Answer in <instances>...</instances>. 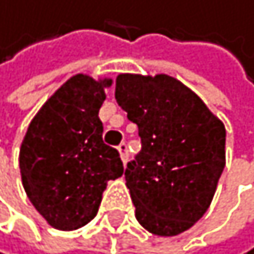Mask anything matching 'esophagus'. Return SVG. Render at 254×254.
I'll use <instances>...</instances> for the list:
<instances>
[{
    "mask_svg": "<svg viewBox=\"0 0 254 254\" xmlns=\"http://www.w3.org/2000/svg\"><path fill=\"white\" fill-rule=\"evenodd\" d=\"M118 152H120V158H122L123 165L128 163V158H129V153H128V144L122 142L118 145Z\"/></svg>",
    "mask_w": 254,
    "mask_h": 254,
    "instance_id": "esophagus-1",
    "label": "esophagus"
}]
</instances>
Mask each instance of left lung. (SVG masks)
I'll return each instance as SVG.
<instances>
[{
	"instance_id": "1",
	"label": "left lung",
	"mask_w": 254,
	"mask_h": 254,
	"mask_svg": "<svg viewBox=\"0 0 254 254\" xmlns=\"http://www.w3.org/2000/svg\"><path fill=\"white\" fill-rule=\"evenodd\" d=\"M115 99L137 125L142 149L125 170L136 219L173 237L210 206L226 166V128L205 102L168 75L117 76Z\"/></svg>"
}]
</instances>
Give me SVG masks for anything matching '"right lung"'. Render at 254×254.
I'll list each match as a JSON object with an SVG mask.
<instances>
[{
    "instance_id": "right-lung-1",
    "label": "right lung",
    "mask_w": 254,
    "mask_h": 254,
    "mask_svg": "<svg viewBox=\"0 0 254 254\" xmlns=\"http://www.w3.org/2000/svg\"><path fill=\"white\" fill-rule=\"evenodd\" d=\"M110 78L78 73L51 96L28 125L19 166L23 189L49 226L75 231L97 214L110 179L123 174L120 153L102 140L99 109Z\"/></svg>"
}]
</instances>
